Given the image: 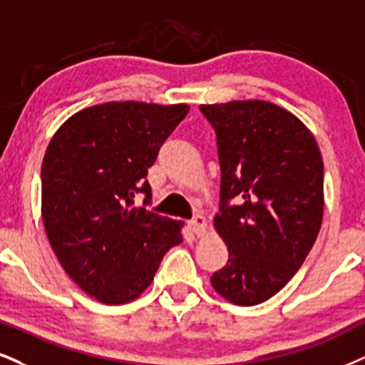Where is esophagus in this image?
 <instances>
[{"label": "esophagus", "instance_id": "esophagus-1", "mask_svg": "<svg viewBox=\"0 0 365 365\" xmlns=\"http://www.w3.org/2000/svg\"><path fill=\"white\" fill-rule=\"evenodd\" d=\"M187 225H190V230L195 233L196 237H201L206 232V220L201 217V215H196Z\"/></svg>", "mask_w": 365, "mask_h": 365}]
</instances>
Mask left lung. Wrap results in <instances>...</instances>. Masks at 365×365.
<instances>
[{"label": "left lung", "mask_w": 365, "mask_h": 365, "mask_svg": "<svg viewBox=\"0 0 365 365\" xmlns=\"http://www.w3.org/2000/svg\"><path fill=\"white\" fill-rule=\"evenodd\" d=\"M222 170L215 230L228 262L211 286L233 304L272 298L298 272L323 220V160L299 118L269 101L201 105ZM235 199L237 204H232Z\"/></svg>", "instance_id": "obj_1"}]
</instances>
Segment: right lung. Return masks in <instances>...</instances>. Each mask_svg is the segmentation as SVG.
I'll return each instance as SVG.
<instances>
[{
    "instance_id": "right-lung-1",
    "label": "right lung",
    "mask_w": 365,
    "mask_h": 365,
    "mask_svg": "<svg viewBox=\"0 0 365 365\" xmlns=\"http://www.w3.org/2000/svg\"><path fill=\"white\" fill-rule=\"evenodd\" d=\"M190 111L187 105L111 101L61 125L42 162V218L58 262L106 304L137 299L154 281L181 222L133 206L150 203L148 168Z\"/></svg>"
}]
</instances>
